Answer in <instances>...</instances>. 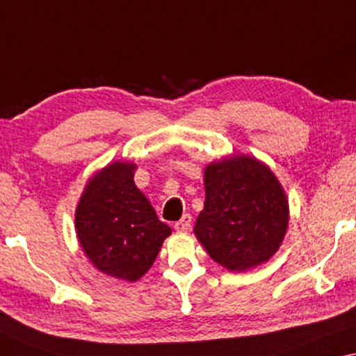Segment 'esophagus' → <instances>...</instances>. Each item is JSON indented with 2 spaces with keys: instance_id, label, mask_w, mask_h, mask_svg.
<instances>
[{
  "instance_id": "obj_1",
  "label": "esophagus",
  "mask_w": 356,
  "mask_h": 356,
  "mask_svg": "<svg viewBox=\"0 0 356 356\" xmlns=\"http://www.w3.org/2000/svg\"><path fill=\"white\" fill-rule=\"evenodd\" d=\"M191 220H193L191 215H184L181 220L175 222V229H177L178 232H188L191 229Z\"/></svg>"
}]
</instances>
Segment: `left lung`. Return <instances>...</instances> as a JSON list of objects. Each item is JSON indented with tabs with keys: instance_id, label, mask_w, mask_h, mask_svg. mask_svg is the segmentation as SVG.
I'll return each mask as SVG.
<instances>
[{
	"instance_id": "left-lung-1",
	"label": "left lung",
	"mask_w": 356,
	"mask_h": 356,
	"mask_svg": "<svg viewBox=\"0 0 356 356\" xmlns=\"http://www.w3.org/2000/svg\"><path fill=\"white\" fill-rule=\"evenodd\" d=\"M205 202L194 234L210 258L232 272L269 261L285 238V189L264 162L248 154L213 161L204 170Z\"/></svg>"
}]
</instances>
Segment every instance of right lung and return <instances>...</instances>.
Masks as SVG:
<instances>
[{"mask_svg":"<svg viewBox=\"0 0 356 356\" xmlns=\"http://www.w3.org/2000/svg\"><path fill=\"white\" fill-rule=\"evenodd\" d=\"M136 163L116 161L87 181L74 211L84 254L95 269L125 282L140 280L172 229L157 218L134 181Z\"/></svg>","mask_w":356,"mask_h":356,"instance_id":"1","label":"right lung"}]
</instances>
